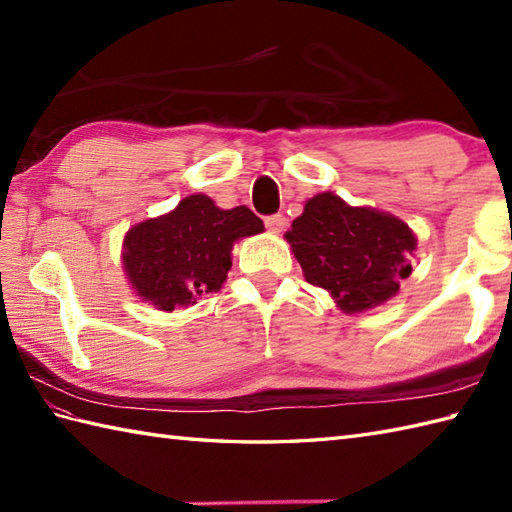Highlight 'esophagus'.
I'll use <instances>...</instances> for the list:
<instances>
[{"label":"esophagus","instance_id":"esophagus-1","mask_svg":"<svg viewBox=\"0 0 512 512\" xmlns=\"http://www.w3.org/2000/svg\"><path fill=\"white\" fill-rule=\"evenodd\" d=\"M264 224H266V228H268L270 233H281V231H284V226H286V215H281V213L266 215L264 217Z\"/></svg>","mask_w":512,"mask_h":512}]
</instances>
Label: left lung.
I'll list each match as a JSON object with an SVG mask.
<instances>
[{
	"instance_id": "8db88e82",
	"label": "left lung",
	"mask_w": 512,
	"mask_h": 512,
	"mask_svg": "<svg viewBox=\"0 0 512 512\" xmlns=\"http://www.w3.org/2000/svg\"><path fill=\"white\" fill-rule=\"evenodd\" d=\"M306 281L328 290L345 312L391 299L411 275L416 237L394 215L319 193L286 231Z\"/></svg>"
}]
</instances>
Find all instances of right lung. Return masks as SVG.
<instances>
[{"label":"right lung","instance_id":"obj_1","mask_svg":"<svg viewBox=\"0 0 512 512\" xmlns=\"http://www.w3.org/2000/svg\"><path fill=\"white\" fill-rule=\"evenodd\" d=\"M262 231V220L246 206L224 211L206 195H189L171 213L127 233L125 273L138 297L156 308H189L222 288L235 239Z\"/></svg>","mask_w":512,"mask_h":512}]
</instances>
